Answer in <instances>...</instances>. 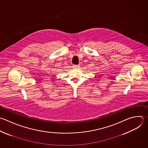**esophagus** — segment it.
I'll list each match as a JSON object with an SVG mask.
<instances>
[{
    "label": "esophagus",
    "mask_w": 148,
    "mask_h": 148,
    "mask_svg": "<svg viewBox=\"0 0 148 148\" xmlns=\"http://www.w3.org/2000/svg\"><path fill=\"white\" fill-rule=\"evenodd\" d=\"M73 68L77 69V68H79L80 67V65H73Z\"/></svg>",
    "instance_id": "34e87169"
}]
</instances>
